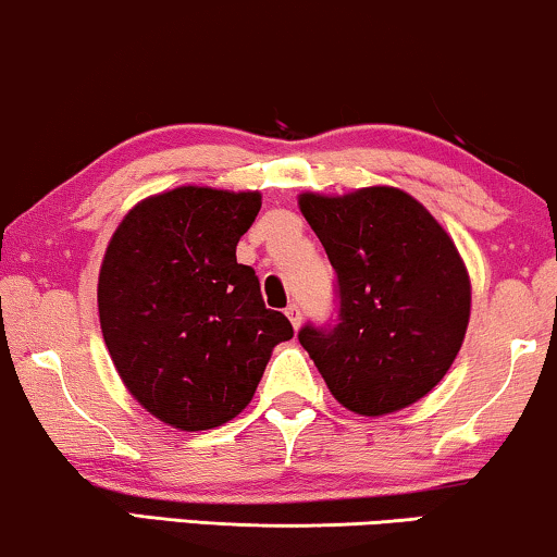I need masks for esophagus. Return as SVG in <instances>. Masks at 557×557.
Listing matches in <instances>:
<instances>
[{"mask_svg":"<svg viewBox=\"0 0 557 557\" xmlns=\"http://www.w3.org/2000/svg\"><path fill=\"white\" fill-rule=\"evenodd\" d=\"M285 315H287V319H290V323H293L295 329L300 326V321H302V311H300L298 302H290V306L285 308Z\"/></svg>","mask_w":557,"mask_h":557,"instance_id":"esophagus-1","label":"esophagus"}]
</instances>
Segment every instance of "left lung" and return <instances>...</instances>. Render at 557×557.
Here are the masks:
<instances>
[{"mask_svg": "<svg viewBox=\"0 0 557 557\" xmlns=\"http://www.w3.org/2000/svg\"><path fill=\"white\" fill-rule=\"evenodd\" d=\"M298 202L336 272V319L308 321L302 349L349 411L383 417L417 404L466 339L470 280L453 238L396 187Z\"/></svg>", "mask_w": 557, "mask_h": 557, "instance_id": "left-lung-1", "label": "left lung"}]
</instances>
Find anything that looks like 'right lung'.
Here are the masks:
<instances>
[{
  "label": "right lung",
  "mask_w": 557,
  "mask_h": 557,
  "mask_svg": "<svg viewBox=\"0 0 557 557\" xmlns=\"http://www.w3.org/2000/svg\"><path fill=\"white\" fill-rule=\"evenodd\" d=\"M259 208V193L177 187L138 202L104 251L97 306L112 362L133 398L182 432L234 419L274 344L293 339L257 272L236 262Z\"/></svg>",
  "instance_id": "right-lung-1"
}]
</instances>
